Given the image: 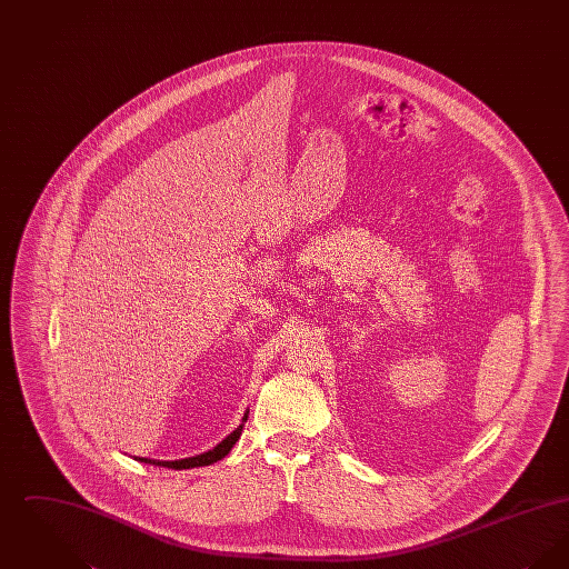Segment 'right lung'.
I'll list each match as a JSON object with an SVG mask.
<instances>
[{
	"mask_svg": "<svg viewBox=\"0 0 569 569\" xmlns=\"http://www.w3.org/2000/svg\"><path fill=\"white\" fill-rule=\"evenodd\" d=\"M247 416H249V409L244 411L241 425H239L232 433L228 435L226 439H221V441L217 443L216 448H213V450H209V452H202V455H196V457H188V459L179 460L144 459V457H134V460H138V462H147V465H156V467H168V469H191V467L213 465L217 460L223 459V457L234 448V443L241 439L244 422H247Z\"/></svg>",
	"mask_w": 569,
	"mask_h": 569,
	"instance_id": "obj_1",
	"label": "right lung"
}]
</instances>
